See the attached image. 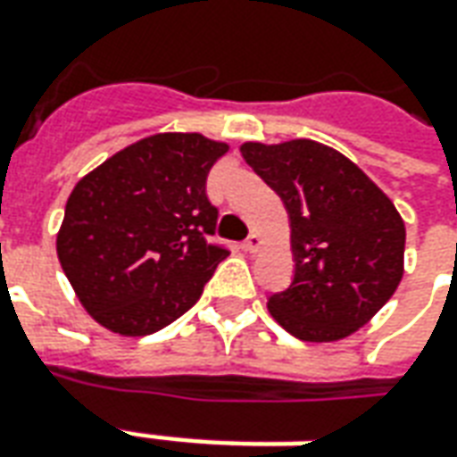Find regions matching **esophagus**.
Returning a JSON list of instances; mask_svg holds the SVG:
<instances>
[{
	"label": "esophagus",
	"mask_w": 457,
	"mask_h": 457,
	"mask_svg": "<svg viewBox=\"0 0 457 457\" xmlns=\"http://www.w3.org/2000/svg\"><path fill=\"white\" fill-rule=\"evenodd\" d=\"M260 245H262V237H260V235H250V237H247V240H245V245H242V247H245V250H247V253H257V250H260Z\"/></svg>",
	"instance_id": "34e87169"
}]
</instances>
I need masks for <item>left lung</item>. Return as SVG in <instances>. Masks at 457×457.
Returning a JSON list of instances; mask_svg holds the SVG:
<instances>
[{
	"label": "left lung",
	"mask_w": 457,
	"mask_h": 457,
	"mask_svg": "<svg viewBox=\"0 0 457 457\" xmlns=\"http://www.w3.org/2000/svg\"><path fill=\"white\" fill-rule=\"evenodd\" d=\"M240 152L290 217L295 275L268 297L272 318L307 343L355 333L403 278L405 225L395 204L358 164L312 139L245 142Z\"/></svg>",
	"instance_id": "8db88e82"
}]
</instances>
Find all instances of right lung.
Segmentation results:
<instances>
[{"mask_svg":"<svg viewBox=\"0 0 457 457\" xmlns=\"http://www.w3.org/2000/svg\"><path fill=\"white\" fill-rule=\"evenodd\" d=\"M228 145L152 135L72 189L57 254L85 310L120 335H152L185 315L229 254L217 242L207 175Z\"/></svg>","mask_w":457,"mask_h":457,"instance_id":"1","label":"right lung"}]
</instances>
